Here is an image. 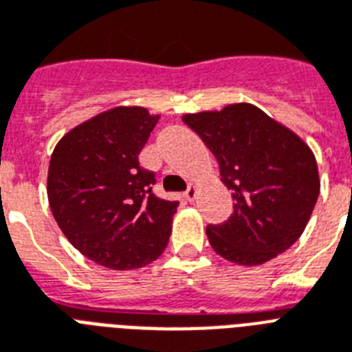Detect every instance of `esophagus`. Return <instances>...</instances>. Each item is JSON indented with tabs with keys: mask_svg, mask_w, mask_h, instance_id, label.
<instances>
[{
	"mask_svg": "<svg viewBox=\"0 0 352 352\" xmlns=\"http://www.w3.org/2000/svg\"><path fill=\"white\" fill-rule=\"evenodd\" d=\"M184 196H185V199H187V201H194V198H196V185L190 184L189 189L184 192Z\"/></svg>",
	"mask_w": 352,
	"mask_h": 352,
	"instance_id": "1",
	"label": "esophagus"
}]
</instances>
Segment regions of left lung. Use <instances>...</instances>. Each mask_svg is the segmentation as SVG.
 <instances>
[{
	"label": "left lung",
	"mask_w": 352,
	"mask_h": 352,
	"mask_svg": "<svg viewBox=\"0 0 352 352\" xmlns=\"http://www.w3.org/2000/svg\"><path fill=\"white\" fill-rule=\"evenodd\" d=\"M220 163L234 212L207 227L221 258L254 267L276 258L302 236L320 194L318 165L296 132L251 103L184 114Z\"/></svg>",
	"instance_id": "obj_1"
}]
</instances>
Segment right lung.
<instances>
[{
	"label": "right lung",
	"instance_id": "obj_1",
	"mask_svg": "<svg viewBox=\"0 0 352 352\" xmlns=\"http://www.w3.org/2000/svg\"><path fill=\"white\" fill-rule=\"evenodd\" d=\"M158 120L143 107H114L67 132L50 156L52 216L81 254L107 269H140L167 247L178 201L154 196V173L138 160Z\"/></svg>",
	"mask_w": 352,
	"mask_h": 352
}]
</instances>
